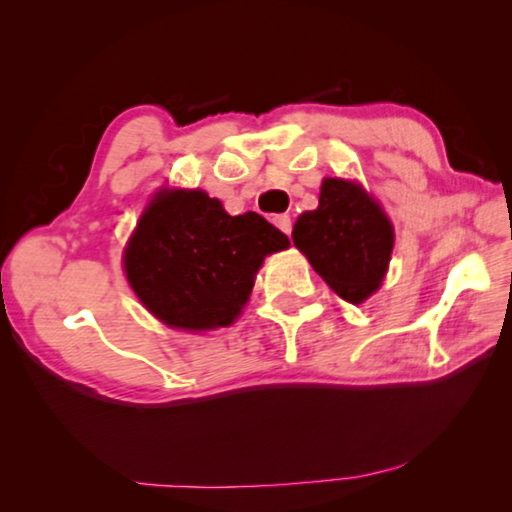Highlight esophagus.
Segmentation results:
<instances>
[{
	"instance_id": "1",
	"label": "esophagus",
	"mask_w": 512,
	"mask_h": 512,
	"mask_svg": "<svg viewBox=\"0 0 512 512\" xmlns=\"http://www.w3.org/2000/svg\"><path fill=\"white\" fill-rule=\"evenodd\" d=\"M273 223L284 232V235H291L293 223H291V216H289V214H277L275 219H273Z\"/></svg>"
}]
</instances>
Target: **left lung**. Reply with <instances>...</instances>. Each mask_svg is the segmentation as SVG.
<instances>
[{
    "label": "left lung",
    "instance_id": "8db88e82",
    "mask_svg": "<svg viewBox=\"0 0 512 512\" xmlns=\"http://www.w3.org/2000/svg\"><path fill=\"white\" fill-rule=\"evenodd\" d=\"M293 244L343 300L359 305L379 289L395 232L381 205L352 180L325 178L318 207L293 225Z\"/></svg>",
    "mask_w": 512,
    "mask_h": 512
}]
</instances>
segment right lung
<instances>
[{"instance_id":"right-lung-1","label":"right lung","mask_w":512,"mask_h":512,"mask_svg":"<svg viewBox=\"0 0 512 512\" xmlns=\"http://www.w3.org/2000/svg\"><path fill=\"white\" fill-rule=\"evenodd\" d=\"M289 237L257 212L230 216L201 189H160L124 248L128 284L164 325L189 332L235 323L264 257Z\"/></svg>"}]
</instances>
